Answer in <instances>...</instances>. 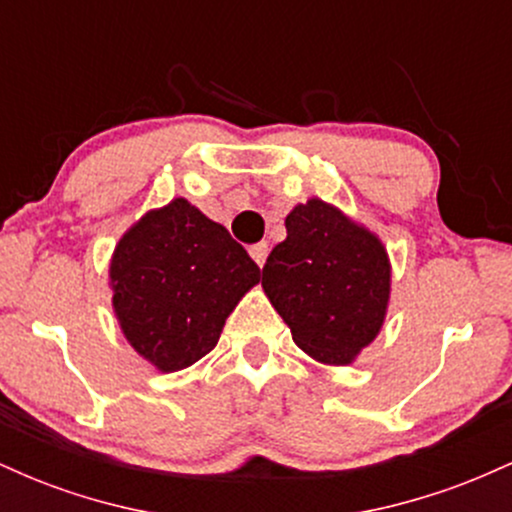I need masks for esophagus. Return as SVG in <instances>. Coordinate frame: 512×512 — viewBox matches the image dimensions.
<instances>
[{
	"mask_svg": "<svg viewBox=\"0 0 512 512\" xmlns=\"http://www.w3.org/2000/svg\"><path fill=\"white\" fill-rule=\"evenodd\" d=\"M267 255H269V245L267 243H255V245H250V257L252 260H255L257 264H264V260H267Z\"/></svg>",
	"mask_w": 512,
	"mask_h": 512,
	"instance_id": "1",
	"label": "esophagus"
}]
</instances>
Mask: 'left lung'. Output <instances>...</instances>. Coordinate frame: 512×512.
<instances>
[{
	"instance_id": "left-lung-1",
	"label": "left lung",
	"mask_w": 512,
	"mask_h": 512,
	"mask_svg": "<svg viewBox=\"0 0 512 512\" xmlns=\"http://www.w3.org/2000/svg\"><path fill=\"white\" fill-rule=\"evenodd\" d=\"M262 289L293 342L325 366H351L385 325L390 255L378 233L320 197L286 216L269 252Z\"/></svg>"
}]
</instances>
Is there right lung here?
<instances>
[{
    "label": "right lung",
    "mask_w": 512,
    "mask_h": 512,
    "mask_svg": "<svg viewBox=\"0 0 512 512\" xmlns=\"http://www.w3.org/2000/svg\"><path fill=\"white\" fill-rule=\"evenodd\" d=\"M257 284L260 267L243 245L185 197L134 221L108 267L117 325L161 373L207 356L226 317Z\"/></svg>",
    "instance_id": "right-lung-1"
}]
</instances>
